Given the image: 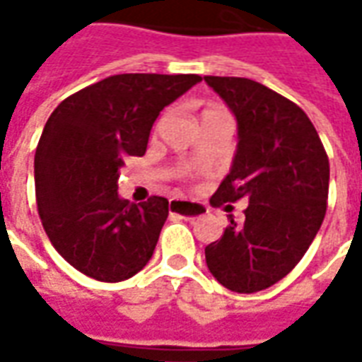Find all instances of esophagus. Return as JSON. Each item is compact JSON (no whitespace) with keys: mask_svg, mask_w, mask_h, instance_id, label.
<instances>
[{"mask_svg":"<svg viewBox=\"0 0 362 362\" xmlns=\"http://www.w3.org/2000/svg\"><path fill=\"white\" fill-rule=\"evenodd\" d=\"M170 211L178 213L184 219H196L205 213L204 205L194 204V202H184V199H173L170 202Z\"/></svg>","mask_w":362,"mask_h":362,"instance_id":"obj_1","label":"esophagus"}]
</instances>
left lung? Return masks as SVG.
<instances>
[{
	"mask_svg": "<svg viewBox=\"0 0 362 362\" xmlns=\"http://www.w3.org/2000/svg\"><path fill=\"white\" fill-rule=\"evenodd\" d=\"M204 79L233 112L238 135L211 205L248 202L244 223L230 217L219 240L205 246V262L223 287L258 293L283 279L318 235L329 163L316 127L288 98L244 77Z\"/></svg>",
	"mask_w": 362,
	"mask_h": 362,
	"instance_id": "left-lung-1",
	"label": "left lung"
}]
</instances>
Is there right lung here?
I'll use <instances>...</instances> for the list:
<instances>
[{"mask_svg": "<svg viewBox=\"0 0 362 362\" xmlns=\"http://www.w3.org/2000/svg\"><path fill=\"white\" fill-rule=\"evenodd\" d=\"M199 75L122 74L67 96L44 126L35 186L44 230L75 269L118 283L141 272L168 217V199L119 197V168L141 157L160 110Z\"/></svg>", "mask_w": 362, "mask_h": 362, "instance_id": "right-lung-1", "label": "right lung"}]
</instances>
